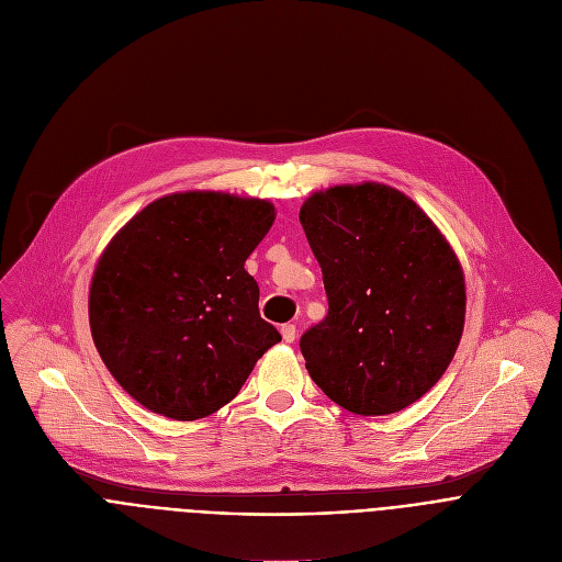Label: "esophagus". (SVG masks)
<instances>
[{
	"label": "esophagus",
	"instance_id": "1",
	"mask_svg": "<svg viewBox=\"0 0 562 562\" xmlns=\"http://www.w3.org/2000/svg\"><path fill=\"white\" fill-rule=\"evenodd\" d=\"M295 325H291V323H284L282 327H280V334H282V339H284V344H293L295 341Z\"/></svg>",
	"mask_w": 562,
	"mask_h": 562
}]
</instances>
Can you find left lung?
Masks as SVG:
<instances>
[{"label": "left lung", "mask_w": 562, "mask_h": 562, "mask_svg": "<svg viewBox=\"0 0 562 562\" xmlns=\"http://www.w3.org/2000/svg\"><path fill=\"white\" fill-rule=\"evenodd\" d=\"M301 223L329 303L301 339L310 378L357 416L397 414L461 344L468 297L452 244L414 199L375 180L314 192Z\"/></svg>", "instance_id": "1"}]
</instances>
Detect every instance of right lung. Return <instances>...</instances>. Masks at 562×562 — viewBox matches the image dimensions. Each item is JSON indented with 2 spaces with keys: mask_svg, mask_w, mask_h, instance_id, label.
<instances>
[{
  "mask_svg": "<svg viewBox=\"0 0 562 562\" xmlns=\"http://www.w3.org/2000/svg\"><path fill=\"white\" fill-rule=\"evenodd\" d=\"M276 205L212 190L142 207L99 255L88 316L110 375L144 408L199 420L226 406L280 344L244 269Z\"/></svg>",
  "mask_w": 562,
  "mask_h": 562,
  "instance_id": "1",
  "label": "right lung"
}]
</instances>
